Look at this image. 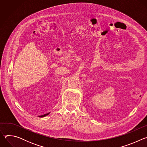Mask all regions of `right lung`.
<instances>
[{
	"label": "right lung",
	"instance_id": "obj_1",
	"mask_svg": "<svg viewBox=\"0 0 147 147\" xmlns=\"http://www.w3.org/2000/svg\"><path fill=\"white\" fill-rule=\"evenodd\" d=\"M49 113H48L47 114H45V115H41V116H39V117H45V116H46L47 115H49Z\"/></svg>",
	"mask_w": 147,
	"mask_h": 147
}]
</instances>
